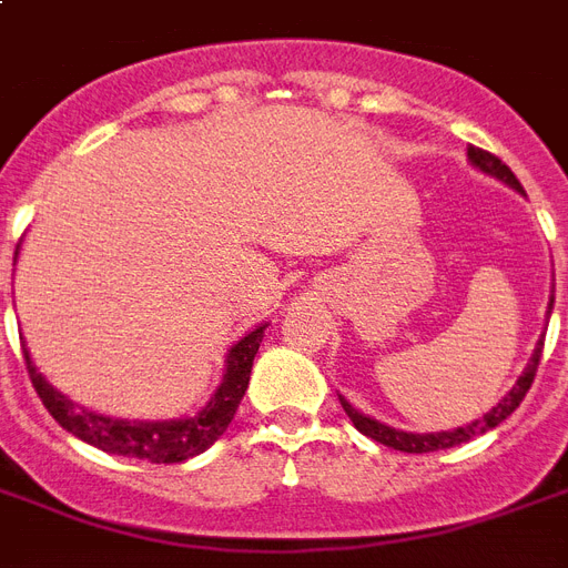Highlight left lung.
Masks as SVG:
<instances>
[{
	"label": "left lung",
	"instance_id": "1",
	"mask_svg": "<svg viewBox=\"0 0 568 568\" xmlns=\"http://www.w3.org/2000/svg\"><path fill=\"white\" fill-rule=\"evenodd\" d=\"M468 159H471V164H475V168H480L484 173H493V176H498L501 182H507V185H513L516 191H521V182L513 176L510 168H507V164H504L498 155L486 153V150H480V146H468ZM551 303H555V297H551ZM539 356H542V342H539L537 351H534V359H530V365L519 377V383H516V386H513L510 392L504 395L501 404L493 406V409H489L484 418H477V422L466 424V427H457V430L404 433V430H395V427H386V424L374 422V418H368V415L356 413L354 406L347 404V400H342V406H345V413L351 415V422L356 424V430H363L368 439L379 442V445H388V448H395V450H406V454H427V450L454 448V445H463V442L475 439L477 433L493 430V427H498V424H501L507 415L516 413V406L525 400L530 383H534V377H537Z\"/></svg>",
	"mask_w": 568,
	"mask_h": 568
}]
</instances>
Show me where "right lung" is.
<instances>
[{
	"label": "right lung",
	"mask_w": 568,
	"mask_h": 568,
	"mask_svg": "<svg viewBox=\"0 0 568 568\" xmlns=\"http://www.w3.org/2000/svg\"><path fill=\"white\" fill-rule=\"evenodd\" d=\"M262 333H265V327L253 329L232 347L221 388L214 392L203 413H196L194 418H182V422H118V418L88 413V409L75 406L73 400H67L61 392L49 386L47 379L38 374V368L31 365L26 351H22V356H26L31 386H34L38 397L49 409V415L64 430H70L82 442L93 445V448L105 450V454L146 459V463H182V459L196 457L205 448H212L214 442L223 436V430L230 427L232 415H235L241 397L247 392L250 368H253V356L258 351Z\"/></svg>",
	"instance_id": "add662e5"
}]
</instances>
